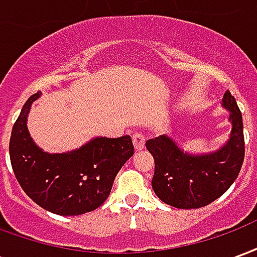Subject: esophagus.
<instances>
[{
  "instance_id": "1",
  "label": "esophagus",
  "mask_w": 257,
  "mask_h": 257,
  "mask_svg": "<svg viewBox=\"0 0 257 257\" xmlns=\"http://www.w3.org/2000/svg\"><path fill=\"white\" fill-rule=\"evenodd\" d=\"M134 146H135V150L136 151H140L145 149V136L142 134H135L134 138Z\"/></svg>"
}]
</instances>
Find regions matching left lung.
<instances>
[{"label":"left lung","instance_id":"left-lung-1","mask_svg":"<svg viewBox=\"0 0 257 257\" xmlns=\"http://www.w3.org/2000/svg\"><path fill=\"white\" fill-rule=\"evenodd\" d=\"M223 107L230 111L231 134L213 153L189 154L165 135L146 142L156 164L151 186L162 202L179 209L202 208L226 193L237 179L245 156L242 114L228 90Z\"/></svg>","mask_w":257,"mask_h":257}]
</instances>
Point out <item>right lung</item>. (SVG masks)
<instances>
[{
  "label": "right lung",
  "mask_w": 257,
  "mask_h": 257,
  "mask_svg": "<svg viewBox=\"0 0 257 257\" xmlns=\"http://www.w3.org/2000/svg\"><path fill=\"white\" fill-rule=\"evenodd\" d=\"M40 96L41 92H37L29 97L12 128L9 156L15 176L36 204L52 213L92 212L106 201L117 173L134 156L132 139L95 138L77 150L45 153L27 129L31 104Z\"/></svg>",
  "instance_id": "right-lung-1"
}]
</instances>
